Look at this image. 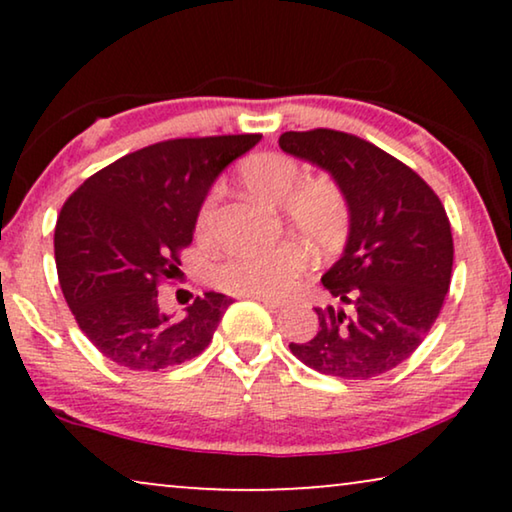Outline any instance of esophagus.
Wrapping results in <instances>:
<instances>
[{
	"label": "esophagus",
	"instance_id": "esophagus-1",
	"mask_svg": "<svg viewBox=\"0 0 512 512\" xmlns=\"http://www.w3.org/2000/svg\"><path fill=\"white\" fill-rule=\"evenodd\" d=\"M244 298H251V300H258V303H263L268 310H282L284 303L277 298H270V296H244Z\"/></svg>",
	"mask_w": 512,
	"mask_h": 512
}]
</instances>
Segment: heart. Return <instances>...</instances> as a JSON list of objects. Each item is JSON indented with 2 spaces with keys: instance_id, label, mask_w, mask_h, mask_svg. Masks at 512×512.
Returning a JSON list of instances; mask_svg holds the SVG:
<instances>
[{
  "instance_id": "1",
  "label": "heart",
  "mask_w": 512,
  "mask_h": 512,
  "mask_svg": "<svg viewBox=\"0 0 512 512\" xmlns=\"http://www.w3.org/2000/svg\"><path fill=\"white\" fill-rule=\"evenodd\" d=\"M303 179V167L286 153H261L242 167V181L258 198L282 205L284 219L321 251H335L349 235V202L342 188L331 179ZM212 191L202 200L195 216V233L212 240L216 221ZM310 265V251L300 242H282L268 249L240 251L216 270L223 289L237 296H284Z\"/></svg>"
}]
</instances>
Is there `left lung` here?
I'll list each match as a JSON object with an SVG mask.
<instances>
[{"mask_svg": "<svg viewBox=\"0 0 512 512\" xmlns=\"http://www.w3.org/2000/svg\"><path fill=\"white\" fill-rule=\"evenodd\" d=\"M282 151L324 167L349 202L345 254L321 282L342 307H314L319 331L296 359L340 380H370L422 345L452 279V228L415 170L349 132H284Z\"/></svg>", "mask_w": 512, "mask_h": 512, "instance_id": "8db88e82", "label": "left lung"}]
</instances>
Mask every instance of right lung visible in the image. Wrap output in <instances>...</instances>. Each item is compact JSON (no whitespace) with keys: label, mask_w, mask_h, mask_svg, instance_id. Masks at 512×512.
<instances>
[{"label":"right lung","mask_w":512,"mask_h":512,"mask_svg":"<svg viewBox=\"0 0 512 512\" xmlns=\"http://www.w3.org/2000/svg\"><path fill=\"white\" fill-rule=\"evenodd\" d=\"M261 135L167 139L118 158L69 195L55 223V265L76 324L130 370H163L207 349L233 303L207 291L184 314L158 289L179 275L209 186Z\"/></svg>","instance_id":"1"}]
</instances>
